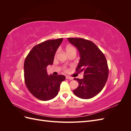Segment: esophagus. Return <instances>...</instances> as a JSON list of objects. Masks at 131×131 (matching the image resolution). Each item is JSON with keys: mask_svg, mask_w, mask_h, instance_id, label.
<instances>
[{"mask_svg": "<svg viewBox=\"0 0 131 131\" xmlns=\"http://www.w3.org/2000/svg\"><path fill=\"white\" fill-rule=\"evenodd\" d=\"M66 79H69V80H73V78H72V77H69V76H66Z\"/></svg>", "mask_w": 131, "mask_h": 131, "instance_id": "esophagus-1", "label": "esophagus"}]
</instances>
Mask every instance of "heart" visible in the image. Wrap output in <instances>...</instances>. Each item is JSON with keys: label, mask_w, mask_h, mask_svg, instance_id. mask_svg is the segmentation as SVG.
<instances>
[{"label": "heart", "mask_w": 131, "mask_h": 131, "mask_svg": "<svg viewBox=\"0 0 131 131\" xmlns=\"http://www.w3.org/2000/svg\"><path fill=\"white\" fill-rule=\"evenodd\" d=\"M71 50H76V49H75L74 47L69 46L67 48V52H68V51H71Z\"/></svg>", "instance_id": "b5f03b06"}]
</instances>
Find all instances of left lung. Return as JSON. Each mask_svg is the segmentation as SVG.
<instances>
[{"mask_svg":"<svg viewBox=\"0 0 131 131\" xmlns=\"http://www.w3.org/2000/svg\"><path fill=\"white\" fill-rule=\"evenodd\" d=\"M78 49L80 59L76 68L77 72H84V78L77 80L79 86L73 92L82 99H90L96 96L104 87L108 78L109 68L106 58L93 42L83 38H68Z\"/></svg>","mask_w":131,"mask_h":131,"instance_id":"obj_1","label":"left lung"}]
</instances>
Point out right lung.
<instances>
[{"mask_svg": "<svg viewBox=\"0 0 131 131\" xmlns=\"http://www.w3.org/2000/svg\"><path fill=\"white\" fill-rule=\"evenodd\" d=\"M63 38L43 41L34 46L24 63V77L28 90L39 100L46 101L56 97L64 75H48L46 68L52 65Z\"/></svg>", "mask_w": 131, "mask_h": 131, "instance_id": "obj_1", "label": "right lung"}]
</instances>
